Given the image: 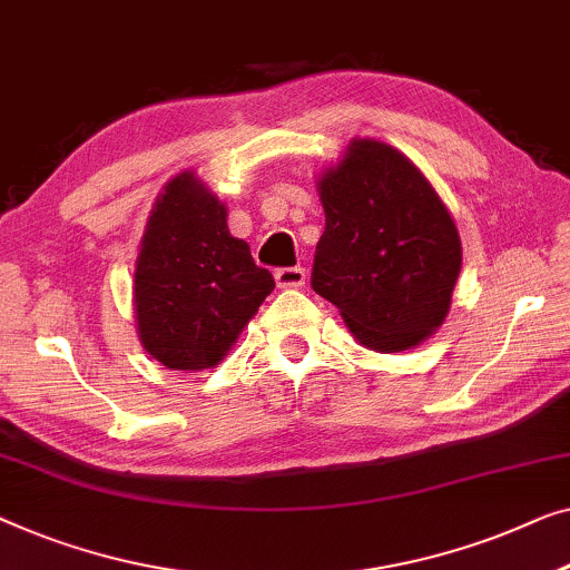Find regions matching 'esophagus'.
Segmentation results:
<instances>
[{
  "instance_id": "34e87169",
  "label": "esophagus",
  "mask_w": 570,
  "mask_h": 570,
  "mask_svg": "<svg viewBox=\"0 0 570 570\" xmlns=\"http://www.w3.org/2000/svg\"><path fill=\"white\" fill-rule=\"evenodd\" d=\"M275 279H277V287H283V291H295V287L305 285V269L303 267H283L275 272Z\"/></svg>"
}]
</instances>
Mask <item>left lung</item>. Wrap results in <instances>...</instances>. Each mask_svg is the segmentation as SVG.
Wrapping results in <instances>:
<instances>
[{"mask_svg":"<svg viewBox=\"0 0 570 570\" xmlns=\"http://www.w3.org/2000/svg\"><path fill=\"white\" fill-rule=\"evenodd\" d=\"M316 187L326 228L313 291L367 350H414L448 318L463 267L448 205L406 154L375 138H352Z\"/></svg>","mask_w":570,"mask_h":570,"instance_id":"obj_1","label":"left lung"}]
</instances>
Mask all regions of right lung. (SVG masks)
<instances>
[{"label": "right lung", "instance_id": "1", "mask_svg": "<svg viewBox=\"0 0 570 570\" xmlns=\"http://www.w3.org/2000/svg\"><path fill=\"white\" fill-rule=\"evenodd\" d=\"M226 203L185 169L156 195L134 272L138 340L169 370L216 367L275 287L230 236Z\"/></svg>", "mask_w": 570, "mask_h": 570}]
</instances>
